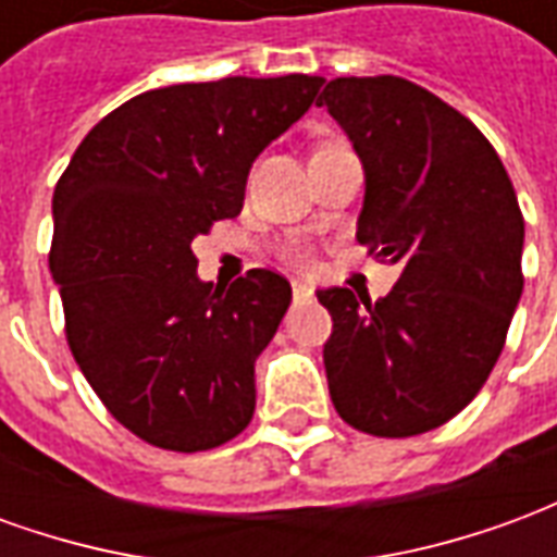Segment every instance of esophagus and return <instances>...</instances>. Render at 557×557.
I'll return each mask as SVG.
<instances>
[{"instance_id":"34e87169","label":"esophagus","mask_w":557,"mask_h":557,"mask_svg":"<svg viewBox=\"0 0 557 557\" xmlns=\"http://www.w3.org/2000/svg\"><path fill=\"white\" fill-rule=\"evenodd\" d=\"M292 295H295V301H307V298H313V289L307 283H301V280H295L292 283Z\"/></svg>"}]
</instances>
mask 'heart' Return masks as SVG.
Returning a JSON list of instances; mask_svg holds the SVG:
<instances>
[{
	"label": "heart",
	"mask_w": 557,
	"mask_h": 557,
	"mask_svg": "<svg viewBox=\"0 0 557 557\" xmlns=\"http://www.w3.org/2000/svg\"><path fill=\"white\" fill-rule=\"evenodd\" d=\"M286 259L295 262V265H310L313 262V256H310L307 247H292V250H286Z\"/></svg>",
	"instance_id": "1"
}]
</instances>
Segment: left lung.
<instances>
[{
	"mask_svg": "<svg viewBox=\"0 0 557 557\" xmlns=\"http://www.w3.org/2000/svg\"><path fill=\"white\" fill-rule=\"evenodd\" d=\"M363 160L358 242L403 274L385 298L319 292L334 319V409L379 438L442 426L478 397L522 295L525 220L474 122L394 74L337 77L319 95Z\"/></svg>",
	"mask_w": 557,
	"mask_h": 557,
	"instance_id": "left-lung-1",
	"label": "left lung"
}]
</instances>
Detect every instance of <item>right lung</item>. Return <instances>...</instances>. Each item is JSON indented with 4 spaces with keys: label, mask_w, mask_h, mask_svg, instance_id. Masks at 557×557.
<instances>
[{
    "label": "right lung",
    "mask_w": 557,
    "mask_h": 557,
    "mask_svg": "<svg viewBox=\"0 0 557 557\" xmlns=\"http://www.w3.org/2000/svg\"><path fill=\"white\" fill-rule=\"evenodd\" d=\"M322 83L143 91L91 127L55 184L50 271L67 346L107 411L151 447L211 450L253 418V363L289 310V280L253 268L214 289L190 244L242 214L253 160Z\"/></svg>",
    "instance_id": "add662e5"
}]
</instances>
